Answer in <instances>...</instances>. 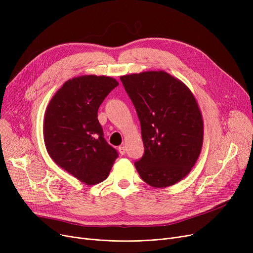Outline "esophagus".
<instances>
[{
	"mask_svg": "<svg viewBox=\"0 0 253 253\" xmlns=\"http://www.w3.org/2000/svg\"><path fill=\"white\" fill-rule=\"evenodd\" d=\"M119 153L121 155H125L126 153V148L124 147V145H121V147H119Z\"/></svg>",
	"mask_w": 253,
	"mask_h": 253,
	"instance_id": "1",
	"label": "esophagus"
}]
</instances>
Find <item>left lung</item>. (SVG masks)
<instances>
[{"label":"left lung","mask_w":253,"mask_h":253,"mask_svg":"<svg viewBox=\"0 0 253 253\" xmlns=\"http://www.w3.org/2000/svg\"><path fill=\"white\" fill-rule=\"evenodd\" d=\"M140 122L144 154L134 163L141 179L154 188L187 176L201 153L203 118L180 80L164 71L120 77Z\"/></svg>","instance_id":"obj_1"}]
</instances>
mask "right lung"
Wrapping results in <instances>:
<instances>
[{
	"label": "right lung",
	"mask_w": 253,
	"mask_h": 253,
	"mask_svg": "<svg viewBox=\"0 0 253 253\" xmlns=\"http://www.w3.org/2000/svg\"><path fill=\"white\" fill-rule=\"evenodd\" d=\"M118 85L111 77H75L57 90L45 112L43 133L49 156L85 184L103 181L118 158L97 119L99 105Z\"/></svg>",
	"instance_id": "obj_1"
}]
</instances>
